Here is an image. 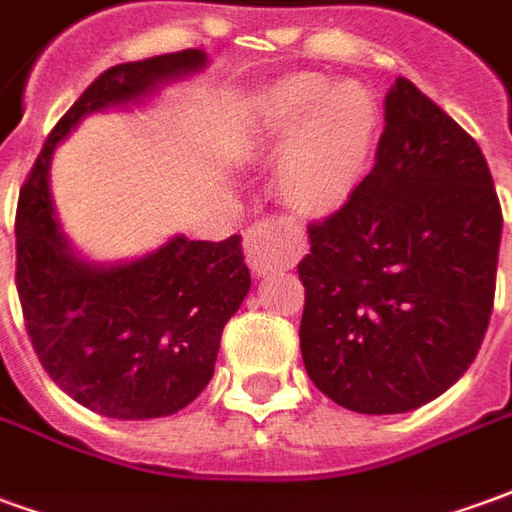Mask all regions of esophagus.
<instances>
[{"label":"esophagus","instance_id":"obj_1","mask_svg":"<svg viewBox=\"0 0 512 512\" xmlns=\"http://www.w3.org/2000/svg\"><path fill=\"white\" fill-rule=\"evenodd\" d=\"M296 246L282 235L277 222H257L246 230V263L255 277H266L277 268H288Z\"/></svg>","mask_w":512,"mask_h":512}]
</instances>
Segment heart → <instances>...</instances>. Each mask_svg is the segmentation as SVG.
I'll use <instances>...</instances> for the list:
<instances>
[{"mask_svg": "<svg viewBox=\"0 0 512 512\" xmlns=\"http://www.w3.org/2000/svg\"><path fill=\"white\" fill-rule=\"evenodd\" d=\"M378 109L365 87L290 76L263 95L255 153L277 158V191L290 208L323 216L343 208L365 178Z\"/></svg>", "mask_w": 512, "mask_h": 512, "instance_id": "b5f03b06", "label": "heart"}]
</instances>
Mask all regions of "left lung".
<instances>
[{
	"instance_id": "1",
	"label": "left lung",
	"mask_w": 512,
	"mask_h": 512,
	"mask_svg": "<svg viewBox=\"0 0 512 512\" xmlns=\"http://www.w3.org/2000/svg\"><path fill=\"white\" fill-rule=\"evenodd\" d=\"M301 359L356 414H406L469 370L494 307L502 208L483 150L397 76L376 164L310 224Z\"/></svg>"
}]
</instances>
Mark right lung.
Masks as SVG:
<instances>
[{
    "instance_id": "1",
    "label": "right lung",
    "mask_w": 512,
    "mask_h": 512,
    "mask_svg": "<svg viewBox=\"0 0 512 512\" xmlns=\"http://www.w3.org/2000/svg\"><path fill=\"white\" fill-rule=\"evenodd\" d=\"M202 49L126 62L101 73L62 115L21 189L16 288L38 359L62 392L112 419H156L186 408L213 378L224 323L249 293L241 235H172L131 260L84 257L51 200L54 150L84 117L142 106L208 71Z\"/></svg>"
}]
</instances>
